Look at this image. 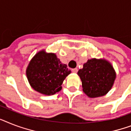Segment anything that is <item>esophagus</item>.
Returning a JSON list of instances; mask_svg holds the SVG:
<instances>
[{
    "label": "esophagus",
    "instance_id": "1",
    "mask_svg": "<svg viewBox=\"0 0 131 131\" xmlns=\"http://www.w3.org/2000/svg\"><path fill=\"white\" fill-rule=\"evenodd\" d=\"M77 71H78V69H77V68L72 69V72L74 73H77Z\"/></svg>",
    "mask_w": 131,
    "mask_h": 131
}]
</instances>
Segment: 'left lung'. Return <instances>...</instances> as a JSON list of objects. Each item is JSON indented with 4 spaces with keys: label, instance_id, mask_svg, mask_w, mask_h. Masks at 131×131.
<instances>
[{
    "label": "left lung",
    "instance_id": "left-lung-1",
    "mask_svg": "<svg viewBox=\"0 0 131 131\" xmlns=\"http://www.w3.org/2000/svg\"><path fill=\"white\" fill-rule=\"evenodd\" d=\"M82 83L83 91L95 98L105 95L112 88L116 73L109 61L104 58L88 59L77 73Z\"/></svg>",
    "mask_w": 131,
    "mask_h": 131
}]
</instances>
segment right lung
<instances>
[{
	"label": "right lung",
	"mask_w": 131,
	"mask_h": 131,
	"mask_svg": "<svg viewBox=\"0 0 131 131\" xmlns=\"http://www.w3.org/2000/svg\"><path fill=\"white\" fill-rule=\"evenodd\" d=\"M71 71L61 63L54 53L41 50L29 62L26 75L31 87L45 95H54L62 90L64 80Z\"/></svg>",
	"instance_id": "add662e5"
}]
</instances>
